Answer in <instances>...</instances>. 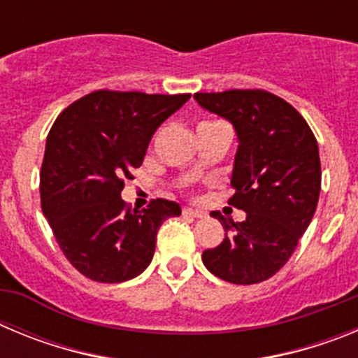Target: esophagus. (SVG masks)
I'll list each match as a JSON object with an SVG mask.
<instances>
[{"label": "esophagus", "mask_w": 358, "mask_h": 358, "mask_svg": "<svg viewBox=\"0 0 358 358\" xmlns=\"http://www.w3.org/2000/svg\"><path fill=\"white\" fill-rule=\"evenodd\" d=\"M182 215H185V217H192V218H202L204 217V211H201V210H192V208H185V210H182Z\"/></svg>", "instance_id": "1"}]
</instances>
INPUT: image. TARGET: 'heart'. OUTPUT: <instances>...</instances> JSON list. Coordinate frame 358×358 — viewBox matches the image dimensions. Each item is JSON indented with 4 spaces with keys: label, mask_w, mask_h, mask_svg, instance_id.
Masks as SVG:
<instances>
[{
    "label": "heart",
    "mask_w": 358,
    "mask_h": 358,
    "mask_svg": "<svg viewBox=\"0 0 358 358\" xmlns=\"http://www.w3.org/2000/svg\"><path fill=\"white\" fill-rule=\"evenodd\" d=\"M206 123H215V122H204V123H201V125H206Z\"/></svg>",
    "instance_id": "obj_1"
}]
</instances>
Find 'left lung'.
<instances>
[{
	"label": "left lung",
	"mask_w": 358,
	"mask_h": 358,
	"mask_svg": "<svg viewBox=\"0 0 358 358\" xmlns=\"http://www.w3.org/2000/svg\"><path fill=\"white\" fill-rule=\"evenodd\" d=\"M210 113L229 120L238 136L229 197L248 213L233 222L213 211L226 236L202 252L211 274L236 285L268 280L289 262L308 227L321 192L314 132L289 102L264 90L195 93Z\"/></svg>",
	"instance_id": "1"
}]
</instances>
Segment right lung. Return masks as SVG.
I'll use <instances>...</instances> for the list:
<instances>
[{"mask_svg":"<svg viewBox=\"0 0 358 358\" xmlns=\"http://www.w3.org/2000/svg\"><path fill=\"white\" fill-rule=\"evenodd\" d=\"M188 98L98 90L53 122L41 166V208L59 248L85 278L120 283L141 274L163 220L181 215L166 199L131 210L120 194L143 163L152 134Z\"/></svg>","mask_w":358,"mask_h":358,"instance_id":"1","label":"right lung"}]
</instances>
